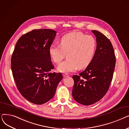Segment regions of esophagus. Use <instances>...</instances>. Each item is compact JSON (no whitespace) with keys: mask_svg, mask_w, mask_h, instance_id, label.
I'll list each match as a JSON object with an SVG mask.
<instances>
[{"mask_svg":"<svg viewBox=\"0 0 129 129\" xmlns=\"http://www.w3.org/2000/svg\"><path fill=\"white\" fill-rule=\"evenodd\" d=\"M63 76L64 78L67 77L69 76V75H68V74H63Z\"/></svg>","mask_w":129,"mask_h":129,"instance_id":"34e87169","label":"esophagus"}]
</instances>
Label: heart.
<instances>
[{"label":"heart","mask_w":129,"mask_h":129,"mask_svg":"<svg viewBox=\"0 0 129 129\" xmlns=\"http://www.w3.org/2000/svg\"><path fill=\"white\" fill-rule=\"evenodd\" d=\"M96 49V42L91 36L80 32L67 34L60 40V44L52 43L49 48L50 55L54 62L58 64L65 57L67 58L57 67L60 73L75 71L78 67H87L92 61Z\"/></svg>","instance_id":"1"}]
</instances>
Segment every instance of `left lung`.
<instances>
[{"mask_svg":"<svg viewBox=\"0 0 129 129\" xmlns=\"http://www.w3.org/2000/svg\"><path fill=\"white\" fill-rule=\"evenodd\" d=\"M91 32L96 36L97 42L93 59L85 71L79 75L73 76V97L85 106L97 103L105 95L112 81L116 64V56L110 41L99 31Z\"/></svg>","mask_w":129,"mask_h":129,"instance_id":"obj_1","label":"left lung"}]
</instances>
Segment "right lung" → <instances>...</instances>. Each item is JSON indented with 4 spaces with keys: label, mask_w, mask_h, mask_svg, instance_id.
<instances>
[{
    "label": "right lung",
    "mask_w": 129,
    "mask_h": 129,
    "mask_svg": "<svg viewBox=\"0 0 129 129\" xmlns=\"http://www.w3.org/2000/svg\"><path fill=\"white\" fill-rule=\"evenodd\" d=\"M56 35L51 29L33 30L19 38L12 53L11 67L17 88L33 104L51 100L63 78L60 73L50 72L54 66L49 48Z\"/></svg>",
    "instance_id": "right-lung-1"
}]
</instances>
